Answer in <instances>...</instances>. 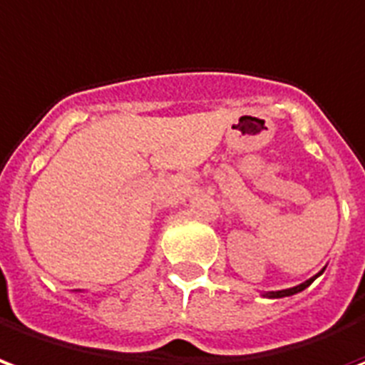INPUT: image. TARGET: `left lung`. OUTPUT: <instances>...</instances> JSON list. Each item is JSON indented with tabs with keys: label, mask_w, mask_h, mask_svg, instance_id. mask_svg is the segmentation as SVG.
<instances>
[{
	"label": "left lung",
	"mask_w": 365,
	"mask_h": 365,
	"mask_svg": "<svg viewBox=\"0 0 365 365\" xmlns=\"http://www.w3.org/2000/svg\"><path fill=\"white\" fill-rule=\"evenodd\" d=\"M324 270V268H323ZM323 270H321V272L319 274H315V276H313V278H309V280H305L303 282V284H299V286H294V288H288V289H278V292H267V297H276V299H278V297H288V295H294V294H299V292H303V289L307 288V286H311V282L315 280V278H319V276H321V274H323Z\"/></svg>",
	"instance_id": "obj_1"
}]
</instances>
